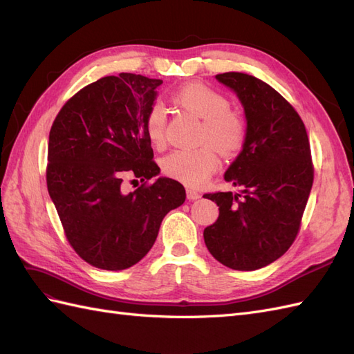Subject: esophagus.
<instances>
[{"label":"esophagus","mask_w":354,"mask_h":354,"mask_svg":"<svg viewBox=\"0 0 354 354\" xmlns=\"http://www.w3.org/2000/svg\"><path fill=\"white\" fill-rule=\"evenodd\" d=\"M186 196H187L189 201H195V199L201 198V194H198V192L194 190V189H187L186 190Z\"/></svg>","instance_id":"34e87169"}]
</instances>
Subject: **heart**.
<instances>
[{
	"instance_id": "heart-1",
	"label": "heart",
	"mask_w": 354,
	"mask_h": 354,
	"mask_svg": "<svg viewBox=\"0 0 354 354\" xmlns=\"http://www.w3.org/2000/svg\"><path fill=\"white\" fill-rule=\"evenodd\" d=\"M173 100L202 120L201 142H211L218 151L233 158L241 153L248 140L250 127L246 118L230 109V100L205 84L189 82L174 91ZM167 109L159 100L153 102L145 116V131L155 146L165 143ZM220 167V156L212 145L196 149H177L162 159V173L189 187L205 185Z\"/></svg>"
}]
</instances>
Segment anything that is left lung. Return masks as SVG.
Returning <instances> with one entry per match:
<instances>
[{"label":"left lung","instance_id":"obj_1","mask_svg":"<svg viewBox=\"0 0 354 354\" xmlns=\"http://www.w3.org/2000/svg\"><path fill=\"white\" fill-rule=\"evenodd\" d=\"M238 94L250 133L224 180L241 194L214 192L217 221L205 227L211 255L233 270H257L282 257L301 227L315 168L301 118L269 84L241 72L218 73Z\"/></svg>","mask_w":354,"mask_h":354}]
</instances>
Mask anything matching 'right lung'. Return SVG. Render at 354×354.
<instances>
[{"label": "right lung", "mask_w": 354, "mask_h": 354, "mask_svg": "<svg viewBox=\"0 0 354 354\" xmlns=\"http://www.w3.org/2000/svg\"><path fill=\"white\" fill-rule=\"evenodd\" d=\"M160 84L125 72L103 77L73 94L51 125L50 198L73 251L102 270H124L140 261L164 217L186 199L178 181H151L159 167L145 116ZM127 175L142 181L130 194L122 186Z\"/></svg>", "instance_id": "right-lung-1"}]
</instances>
